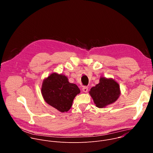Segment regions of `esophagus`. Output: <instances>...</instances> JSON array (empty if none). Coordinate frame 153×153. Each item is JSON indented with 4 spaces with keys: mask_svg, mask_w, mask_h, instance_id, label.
I'll use <instances>...</instances> for the list:
<instances>
[{
    "mask_svg": "<svg viewBox=\"0 0 153 153\" xmlns=\"http://www.w3.org/2000/svg\"><path fill=\"white\" fill-rule=\"evenodd\" d=\"M88 88L87 86H83L82 88V91L84 93H86L87 91H88Z\"/></svg>",
    "mask_w": 153,
    "mask_h": 153,
    "instance_id": "1",
    "label": "esophagus"
}]
</instances>
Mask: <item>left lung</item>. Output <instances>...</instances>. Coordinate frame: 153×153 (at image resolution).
<instances>
[{
	"label": "left lung",
	"instance_id": "1",
	"mask_svg": "<svg viewBox=\"0 0 153 153\" xmlns=\"http://www.w3.org/2000/svg\"><path fill=\"white\" fill-rule=\"evenodd\" d=\"M96 106L102 108L115 102L120 95V86L113 79L101 77L99 83L89 92Z\"/></svg>",
	"mask_w": 153,
	"mask_h": 153
}]
</instances>
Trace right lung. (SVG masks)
I'll use <instances>...</instances> for the list:
<instances>
[{
	"label": "right lung",
	"instance_id": "1",
	"mask_svg": "<svg viewBox=\"0 0 153 153\" xmlns=\"http://www.w3.org/2000/svg\"><path fill=\"white\" fill-rule=\"evenodd\" d=\"M80 92L67 77L53 73L43 81L41 93L45 101L62 113L71 108L74 97Z\"/></svg>",
	"mask_w": 153,
	"mask_h": 153
}]
</instances>
